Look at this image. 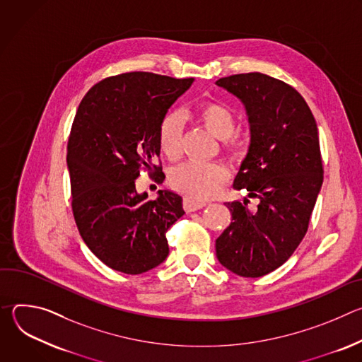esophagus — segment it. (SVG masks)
I'll use <instances>...</instances> for the list:
<instances>
[{
    "instance_id": "obj_1",
    "label": "esophagus",
    "mask_w": 362,
    "mask_h": 362,
    "mask_svg": "<svg viewBox=\"0 0 362 362\" xmlns=\"http://www.w3.org/2000/svg\"><path fill=\"white\" fill-rule=\"evenodd\" d=\"M204 204H206L204 202L194 200V199H192V197H185V199H183V208H185V211H186V212H194V211H199V209H202V208H203Z\"/></svg>"
}]
</instances>
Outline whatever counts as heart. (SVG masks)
Listing matches in <instances>:
<instances>
[{"mask_svg":"<svg viewBox=\"0 0 362 362\" xmlns=\"http://www.w3.org/2000/svg\"><path fill=\"white\" fill-rule=\"evenodd\" d=\"M203 127L216 139L223 140L226 150L233 148L230 137L235 134L238 122L235 113L223 103L206 101L196 110ZM159 146L166 158L175 160L182 153L183 117L179 112H168L159 123ZM229 180V172L219 163H183L170 173V185L180 193L194 200L215 197Z\"/></svg>","mask_w":362,"mask_h":362,"instance_id":"heart-1","label":"heart"}]
</instances>
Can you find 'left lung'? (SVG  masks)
<instances>
[{"label":"left lung","mask_w":362,"mask_h":362,"mask_svg":"<svg viewBox=\"0 0 362 362\" xmlns=\"http://www.w3.org/2000/svg\"><path fill=\"white\" fill-rule=\"evenodd\" d=\"M216 84L240 100L250 143L233 180L243 202H226L230 225L216 239L222 267L243 278L285 264L303 239L324 180L318 127L303 97L262 73L235 74ZM249 198L258 208H247Z\"/></svg>","instance_id":"8db88e82"}]
</instances>
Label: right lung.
Masks as SVG:
<instances>
[{"mask_svg":"<svg viewBox=\"0 0 362 362\" xmlns=\"http://www.w3.org/2000/svg\"><path fill=\"white\" fill-rule=\"evenodd\" d=\"M194 78L144 71L109 77L81 100L69 137L71 206L88 249L109 268L139 275L169 255L168 229L185 215L182 196L159 190L154 200L136 190L141 169L162 168L159 123Z\"/></svg>","mask_w":362,"mask_h":362,"instance_id":"right-lung-1","label":"right lung"}]
</instances>
